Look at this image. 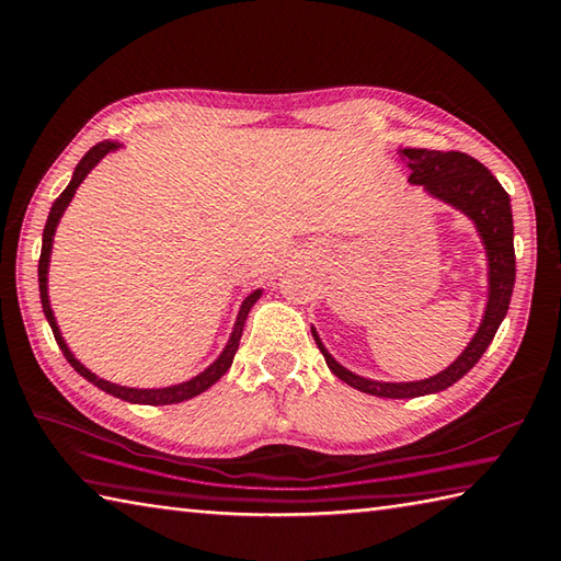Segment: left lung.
Segmentation results:
<instances>
[{
    "label": "left lung",
    "mask_w": 561,
    "mask_h": 561,
    "mask_svg": "<svg viewBox=\"0 0 561 561\" xmlns=\"http://www.w3.org/2000/svg\"><path fill=\"white\" fill-rule=\"evenodd\" d=\"M400 156L408 158V165L412 171L410 183L425 185L430 195L461 209L477 225L485 247V256H489V305H485L479 332L473 334V340L463 348V354L457 362L437 376L412 380V383H380V380H368L346 371L344 366L334 362L332 354L327 352L312 330L314 342L320 346L330 371L336 378H342L344 383L362 390V393H371L378 398H417L427 393H439V390L457 383L461 376H467L493 342L495 332H499L503 317L508 312L515 285L511 197L503 190V185L495 181V175L489 168L461 151L403 149Z\"/></svg>",
    "instance_id": "obj_1"
}]
</instances>
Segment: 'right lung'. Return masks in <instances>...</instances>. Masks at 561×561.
I'll return each mask as SVG.
<instances>
[{
  "instance_id": "add662e5",
  "label": "right lung",
  "mask_w": 561,
  "mask_h": 561,
  "mask_svg": "<svg viewBox=\"0 0 561 561\" xmlns=\"http://www.w3.org/2000/svg\"><path fill=\"white\" fill-rule=\"evenodd\" d=\"M116 149V144L112 141H102L98 146H92V149L82 156V161L78 163L76 173H72V181L68 183V187L62 190L60 197L53 203L50 207V215H48V221H46V229H44V247H41V259H38V290H41V305H44V312H46V320L50 324L53 330V336H56V342L60 346L62 356L68 358V364L76 368V371L88 378L92 386L102 388L104 393H112L114 398H122L126 400V403H139V405H173V403H183V400L187 398H195L203 393V390H207L213 383H217V380L225 376L229 371L231 362H234V354L239 348V340H241V332H244V324H247V317H249V310L253 308V302H256L261 298V290H253L249 298L244 300V305H241L239 310V317H237V324H234V332H231L229 342L225 346V352L219 354L217 362L205 368L203 374L185 380V383L181 386H171V388H126V386H116V383H110V380H104L100 376H94L92 371H88L76 356L70 354L68 344L62 342L60 336V330L56 324V317H53V310H50V302H48V261H50V249H53V234H56V227L58 221L62 217V213H66L68 203L72 199V195H76L78 185L84 181V175H88L94 165H98L102 161V156H107L110 151Z\"/></svg>"
}]
</instances>
